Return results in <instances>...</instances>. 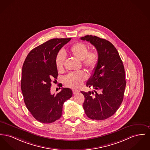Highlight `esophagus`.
<instances>
[{
  "instance_id": "esophagus-1",
  "label": "esophagus",
  "mask_w": 150,
  "mask_h": 150,
  "mask_svg": "<svg viewBox=\"0 0 150 150\" xmlns=\"http://www.w3.org/2000/svg\"><path fill=\"white\" fill-rule=\"evenodd\" d=\"M72 92H73V94L74 95H76V94H78L79 93V91L78 90V89H74L72 90Z\"/></svg>"
}]
</instances>
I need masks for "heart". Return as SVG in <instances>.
Here are the masks:
<instances>
[{
  "label": "heart",
  "mask_w": 150,
  "mask_h": 150,
  "mask_svg": "<svg viewBox=\"0 0 150 150\" xmlns=\"http://www.w3.org/2000/svg\"><path fill=\"white\" fill-rule=\"evenodd\" d=\"M69 53L73 57L80 60L83 66L90 70H93L97 67L99 61L98 53L96 50L88 51V47L83 42H78L73 44L69 49ZM64 56L62 52L58 53L55 58V66L58 71L63 69ZM87 78L86 73L83 71L70 73L67 75L64 83L67 87L78 88Z\"/></svg>",
  "instance_id": "heart-1"
}]
</instances>
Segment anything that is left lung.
<instances>
[{
  "label": "left lung",
  "instance_id": "1",
  "mask_svg": "<svg viewBox=\"0 0 150 150\" xmlns=\"http://www.w3.org/2000/svg\"><path fill=\"white\" fill-rule=\"evenodd\" d=\"M96 49L99 55L97 67L88 79L87 87L93 91H81L85 100L83 108L92 120H104L115 114L123 99L126 87L123 63L114 45L95 35L80 37Z\"/></svg>",
  "mask_w": 150,
  "mask_h": 150
}]
</instances>
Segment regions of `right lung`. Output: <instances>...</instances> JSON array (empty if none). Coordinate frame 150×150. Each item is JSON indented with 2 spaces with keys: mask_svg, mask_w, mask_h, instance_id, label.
<instances>
[{
  "mask_svg": "<svg viewBox=\"0 0 150 150\" xmlns=\"http://www.w3.org/2000/svg\"><path fill=\"white\" fill-rule=\"evenodd\" d=\"M71 39L50 40L32 49L24 62L21 81L24 101L28 110L41 123H52L59 119L63 103L72 96L68 88H62L57 95L50 92L52 80L58 75L56 56Z\"/></svg>",
  "mask_w": 150,
  "mask_h": 150,
  "instance_id": "right-lung-1",
  "label": "right lung"
}]
</instances>
